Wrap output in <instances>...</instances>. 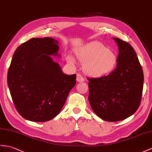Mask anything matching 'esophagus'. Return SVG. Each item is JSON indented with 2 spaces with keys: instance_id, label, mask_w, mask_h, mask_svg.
<instances>
[{
  "instance_id": "esophagus-1",
  "label": "esophagus",
  "mask_w": 152,
  "mask_h": 152,
  "mask_svg": "<svg viewBox=\"0 0 152 152\" xmlns=\"http://www.w3.org/2000/svg\"><path fill=\"white\" fill-rule=\"evenodd\" d=\"M77 81L79 83H82L84 81V77H83V75H81L80 74H77Z\"/></svg>"
}]
</instances>
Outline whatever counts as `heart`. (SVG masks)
I'll use <instances>...</instances> for the list:
<instances>
[{
    "mask_svg": "<svg viewBox=\"0 0 152 152\" xmlns=\"http://www.w3.org/2000/svg\"><path fill=\"white\" fill-rule=\"evenodd\" d=\"M77 58L84 64V69L87 75L92 77H101L108 75L115 68L118 58L110 48L102 43L95 41L84 46L76 51ZM71 64L73 59L68 57Z\"/></svg>",
    "mask_w": 152,
    "mask_h": 152,
    "instance_id": "1",
    "label": "heart"
}]
</instances>
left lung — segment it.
<instances>
[{"instance_id":"obj_1","label":"left lung","mask_w":152,"mask_h":152,"mask_svg":"<svg viewBox=\"0 0 152 152\" xmlns=\"http://www.w3.org/2000/svg\"><path fill=\"white\" fill-rule=\"evenodd\" d=\"M119 47L116 68L109 75L88 79V100L91 109L102 119L124 120L134 114L140 104L143 71L133 47L113 38Z\"/></svg>"}]
</instances>
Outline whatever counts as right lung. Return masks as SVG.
Instances as JSON below:
<instances>
[{"label": "right lung", "instance_id": "1", "mask_svg": "<svg viewBox=\"0 0 152 152\" xmlns=\"http://www.w3.org/2000/svg\"><path fill=\"white\" fill-rule=\"evenodd\" d=\"M58 44L50 37L32 38L13 54L8 84L16 110L26 119L46 122L53 119L76 84V74L63 73L50 56L58 55Z\"/></svg>", "mask_w": 152, "mask_h": 152}]
</instances>
